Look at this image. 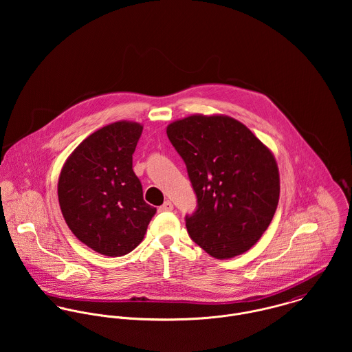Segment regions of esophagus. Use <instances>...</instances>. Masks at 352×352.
I'll return each instance as SVG.
<instances>
[{
    "instance_id": "esophagus-1",
    "label": "esophagus",
    "mask_w": 352,
    "mask_h": 352,
    "mask_svg": "<svg viewBox=\"0 0 352 352\" xmlns=\"http://www.w3.org/2000/svg\"><path fill=\"white\" fill-rule=\"evenodd\" d=\"M161 212H165V211H172L173 210V204H172V201H166L162 206H160V208H158Z\"/></svg>"
}]
</instances>
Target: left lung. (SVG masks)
I'll list each match as a JSON object with an SVG mask.
<instances>
[{
    "label": "left lung",
    "mask_w": 352,
    "mask_h": 352,
    "mask_svg": "<svg viewBox=\"0 0 352 352\" xmlns=\"http://www.w3.org/2000/svg\"><path fill=\"white\" fill-rule=\"evenodd\" d=\"M166 134L186 162L198 198L197 211L186 217L190 237L215 258L251 250L279 201L272 151L226 115L195 113L168 124Z\"/></svg>",
    "instance_id": "1"
}]
</instances>
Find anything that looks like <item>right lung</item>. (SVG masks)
Returning <instances> with one entry per match:
<instances>
[{"label": "right lung", "instance_id": "right-lung-1", "mask_svg": "<svg viewBox=\"0 0 352 352\" xmlns=\"http://www.w3.org/2000/svg\"><path fill=\"white\" fill-rule=\"evenodd\" d=\"M144 126L119 120L91 134L67 157L58 201L73 234L104 256H123L141 244L155 207L144 201L133 154Z\"/></svg>", "mask_w": 352, "mask_h": 352}]
</instances>
